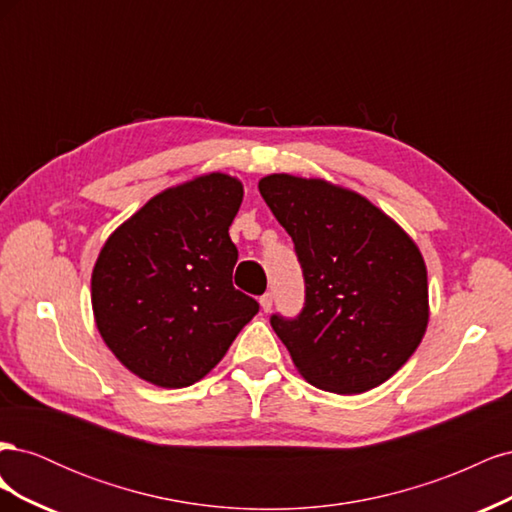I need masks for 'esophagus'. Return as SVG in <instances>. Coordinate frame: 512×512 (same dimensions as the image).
<instances>
[{
  "label": "esophagus",
  "instance_id": "1",
  "mask_svg": "<svg viewBox=\"0 0 512 512\" xmlns=\"http://www.w3.org/2000/svg\"><path fill=\"white\" fill-rule=\"evenodd\" d=\"M271 307H273V297H271V294L269 292L262 294V297H260V309H262V312L269 314Z\"/></svg>",
  "mask_w": 512,
  "mask_h": 512
}]
</instances>
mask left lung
Wrapping results in <instances>:
<instances>
[{
	"instance_id": "left-lung-1",
	"label": "left lung",
	"mask_w": 512,
	"mask_h": 512,
	"mask_svg": "<svg viewBox=\"0 0 512 512\" xmlns=\"http://www.w3.org/2000/svg\"><path fill=\"white\" fill-rule=\"evenodd\" d=\"M258 190L303 267L301 316L271 318L294 367L329 393L376 389L406 365L427 331L421 250L391 215L344 185L273 173Z\"/></svg>"
}]
</instances>
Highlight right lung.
Masks as SVG:
<instances>
[{"mask_svg": "<svg viewBox=\"0 0 512 512\" xmlns=\"http://www.w3.org/2000/svg\"><path fill=\"white\" fill-rule=\"evenodd\" d=\"M243 183L207 173L166 188L119 224L91 273L96 327L117 361L160 389L218 365L258 303L232 286L228 228Z\"/></svg>", "mask_w": 512, "mask_h": 512, "instance_id": "obj_1", "label": "right lung"}]
</instances>
